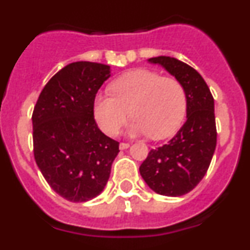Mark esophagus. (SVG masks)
I'll return each instance as SVG.
<instances>
[{
	"label": "esophagus",
	"mask_w": 250,
	"mask_h": 250,
	"mask_svg": "<svg viewBox=\"0 0 250 250\" xmlns=\"http://www.w3.org/2000/svg\"><path fill=\"white\" fill-rule=\"evenodd\" d=\"M129 147V144L127 143H121L120 144V150H125V148Z\"/></svg>",
	"instance_id": "34e87169"
}]
</instances>
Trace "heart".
Here are the masks:
<instances>
[{"label":"heart","instance_id":"obj_1","mask_svg":"<svg viewBox=\"0 0 250 250\" xmlns=\"http://www.w3.org/2000/svg\"><path fill=\"white\" fill-rule=\"evenodd\" d=\"M110 94L95 95L93 112L100 129L115 135L128 116L133 120L127 133L165 139L180 125L186 111L185 89L178 80L162 77L151 70L138 69L120 76Z\"/></svg>","mask_w":250,"mask_h":250}]
</instances>
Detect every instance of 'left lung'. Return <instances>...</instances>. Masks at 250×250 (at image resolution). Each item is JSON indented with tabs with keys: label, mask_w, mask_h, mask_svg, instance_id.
<instances>
[{
	"label": "left lung",
	"mask_w": 250,
	"mask_h": 250,
	"mask_svg": "<svg viewBox=\"0 0 250 250\" xmlns=\"http://www.w3.org/2000/svg\"><path fill=\"white\" fill-rule=\"evenodd\" d=\"M165 67L181 83L186 94V122L168 144L151 150L140 175L156 193L179 197L198 185L208 170L216 146L214 99L203 77L172 57L147 59Z\"/></svg>",
	"instance_id": "8db88e82"
}]
</instances>
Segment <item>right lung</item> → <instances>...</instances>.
Listing matches in <instances>:
<instances>
[{"label": "right lung", "instance_id": "add662e5", "mask_svg": "<svg viewBox=\"0 0 250 250\" xmlns=\"http://www.w3.org/2000/svg\"><path fill=\"white\" fill-rule=\"evenodd\" d=\"M110 76L109 65L71 62L48 81L32 113L35 161L50 188L70 202L99 196L120 152L93 112L95 94Z\"/></svg>", "mask_w": 250, "mask_h": 250}]
</instances>
